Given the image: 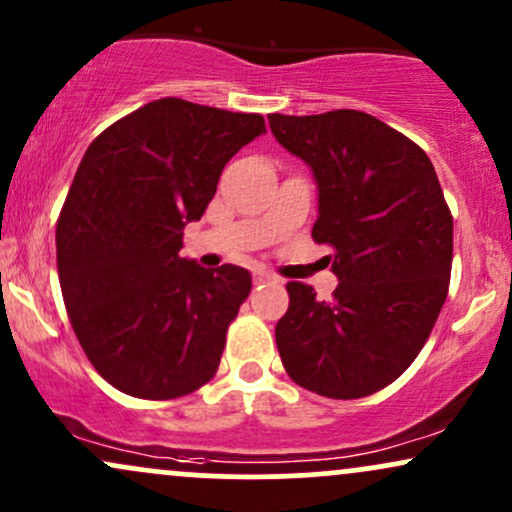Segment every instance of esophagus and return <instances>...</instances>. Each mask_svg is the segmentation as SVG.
I'll return each instance as SVG.
<instances>
[{
    "mask_svg": "<svg viewBox=\"0 0 512 512\" xmlns=\"http://www.w3.org/2000/svg\"><path fill=\"white\" fill-rule=\"evenodd\" d=\"M266 282H275V278L266 270H256L254 273V285H266Z\"/></svg>",
    "mask_w": 512,
    "mask_h": 512,
    "instance_id": "1",
    "label": "esophagus"
}]
</instances>
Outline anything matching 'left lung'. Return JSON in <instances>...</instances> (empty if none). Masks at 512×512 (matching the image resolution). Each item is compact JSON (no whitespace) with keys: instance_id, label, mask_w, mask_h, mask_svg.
<instances>
[{"instance_id":"1","label":"left lung","mask_w":512,"mask_h":512,"mask_svg":"<svg viewBox=\"0 0 512 512\" xmlns=\"http://www.w3.org/2000/svg\"><path fill=\"white\" fill-rule=\"evenodd\" d=\"M278 143L309 165L318 189L311 237L335 249L338 287L318 302L290 282L275 326L297 386L354 400L393 383L422 352L448 297L453 215L417 143L357 110L268 114Z\"/></svg>"}]
</instances>
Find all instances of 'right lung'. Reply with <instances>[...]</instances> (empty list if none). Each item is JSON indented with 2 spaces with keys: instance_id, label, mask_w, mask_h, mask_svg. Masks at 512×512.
Listing matches in <instances>:
<instances>
[{
  "instance_id": "1",
  "label": "right lung",
  "mask_w": 512,
  "mask_h": 512,
  "mask_svg": "<svg viewBox=\"0 0 512 512\" xmlns=\"http://www.w3.org/2000/svg\"><path fill=\"white\" fill-rule=\"evenodd\" d=\"M261 134V114L162 98L107 126L83 155L57 222L59 285L83 352L122 393L182 398L218 371L251 275L179 251L227 162Z\"/></svg>"
}]
</instances>
